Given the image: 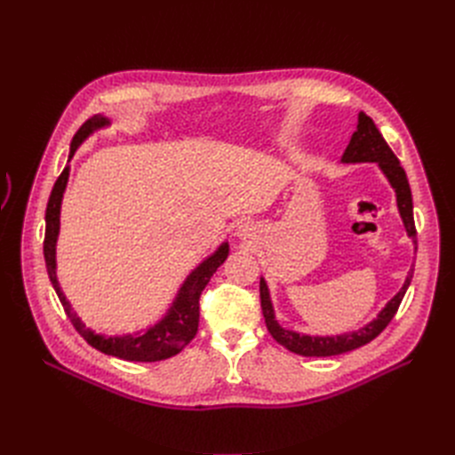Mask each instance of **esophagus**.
<instances>
[{"label":"esophagus","mask_w":455,"mask_h":455,"mask_svg":"<svg viewBox=\"0 0 455 455\" xmlns=\"http://www.w3.org/2000/svg\"><path fill=\"white\" fill-rule=\"evenodd\" d=\"M239 235L244 239V237H249L251 235V229H247V228H241L239 229Z\"/></svg>","instance_id":"1"}]
</instances>
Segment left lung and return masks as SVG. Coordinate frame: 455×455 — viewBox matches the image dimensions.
Listing matches in <instances>:
<instances>
[{
  "instance_id": "left-lung-1",
  "label": "left lung",
  "mask_w": 455,
  "mask_h": 455,
  "mask_svg": "<svg viewBox=\"0 0 455 455\" xmlns=\"http://www.w3.org/2000/svg\"><path fill=\"white\" fill-rule=\"evenodd\" d=\"M342 163H377L380 166V170H383L385 176L388 178L390 186L396 191L398 211L403 220V226H406L408 235L417 244L413 203H411V191H410L406 172H403V168L400 166V161L387 145L385 138L380 136L375 122L367 116L363 110L358 115V128H355V132L352 133L347 151L342 155ZM411 277H413V269H410L408 279L406 283H403L402 291L385 306V310L380 312L370 325L362 327L360 331H354V333L339 335V337H308V335H299L294 333V331L281 327L274 317V308H272V302H269L266 281L260 279V306L266 319V327L269 331V335H272L281 347H285L287 350L299 355H310V358L315 355V358H322V355H339V354L355 350L383 333L385 327L390 323V319L396 315L403 294H406L411 283Z\"/></svg>"
}]
</instances>
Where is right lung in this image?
<instances>
[{"label":"right lung","instance_id":"1","mask_svg":"<svg viewBox=\"0 0 455 455\" xmlns=\"http://www.w3.org/2000/svg\"><path fill=\"white\" fill-rule=\"evenodd\" d=\"M105 124H108V120L101 115H95L85 120L80 126V130L75 133V138H72L68 158H72V155H75L78 149V145L88 138L93 130L103 128ZM68 170L70 168L65 166V170L60 172V176L57 178L55 186L52 189V195H49L47 208H45L44 256H45L49 281H52L57 297L60 304H63L70 323L75 325V329L84 337V340L88 342V345H92L95 350H100L107 355H115V358L128 360V362H161V360L172 358V355H176L178 352L186 348L195 339V335H197L199 299L216 269L222 266L228 258V252H229L228 243H224L211 258H206V260L186 279V283H183V287L180 289L174 306H172L163 322H158L155 327L147 329L143 335H136V337L128 335V337L107 339L103 335H95L93 331L85 329V325L76 317V314L70 310V304L65 299L63 291H60L57 274H55V244L59 235V214H60V201H63V193L68 180Z\"/></svg>","mask_w":455,"mask_h":455}]
</instances>
